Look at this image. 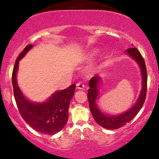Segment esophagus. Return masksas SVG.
<instances>
[{
  "label": "esophagus",
  "mask_w": 159,
  "mask_h": 159,
  "mask_svg": "<svg viewBox=\"0 0 159 159\" xmlns=\"http://www.w3.org/2000/svg\"><path fill=\"white\" fill-rule=\"evenodd\" d=\"M76 87H77V89H78V90H84L85 86L81 82H79V83L77 84Z\"/></svg>",
  "instance_id": "obj_1"
}]
</instances>
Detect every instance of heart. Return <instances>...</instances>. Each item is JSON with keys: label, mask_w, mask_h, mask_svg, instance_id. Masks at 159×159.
I'll return each instance as SVG.
<instances>
[{"label": "heart", "mask_w": 159, "mask_h": 159, "mask_svg": "<svg viewBox=\"0 0 159 159\" xmlns=\"http://www.w3.org/2000/svg\"><path fill=\"white\" fill-rule=\"evenodd\" d=\"M97 50H92L90 52V53H89V57H92V56H93V55H95L96 53H97ZM93 69H94V67L93 66V67H91L90 68V70H93Z\"/></svg>", "instance_id": "obj_1"}]
</instances>
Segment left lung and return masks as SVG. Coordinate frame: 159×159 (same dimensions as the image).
Here are the masks:
<instances>
[{
	"instance_id": "left-lung-1",
	"label": "left lung",
	"mask_w": 159,
	"mask_h": 159,
	"mask_svg": "<svg viewBox=\"0 0 159 159\" xmlns=\"http://www.w3.org/2000/svg\"><path fill=\"white\" fill-rule=\"evenodd\" d=\"M125 54L131 57L138 65L140 69L141 75V90L139 95L135 103L130 109L125 112L119 115H108L102 112L99 109L97 100L99 95V85L102 81V78L99 75L93 77L89 81L88 97L90 111L92 113L96 122L102 128L109 130L118 129L127 123L130 122L137 116L138 111L140 110L141 107L143 105L146 95V85H147V74H146V65L143 58L141 54L136 48H130L125 50Z\"/></svg>"
}]
</instances>
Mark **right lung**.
<instances>
[{"label": "right lung", "instance_id": "obj_1", "mask_svg": "<svg viewBox=\"0 0 159 159\" xmlns=\"http://www.w3.org/2000/svg\"><path fill=\"white\" fill-rule=\"evenodd\" d=\"M33 48L28 45L16 60L12 75V83L16 105L22 118L34 130L44 134H54L65 127L69 118V107L76 85L57 90L43 102H33L24 95L17 83L20 61Z\"/></svg>", "mask_w": 159, "mask_h": 159}]
</instances>
